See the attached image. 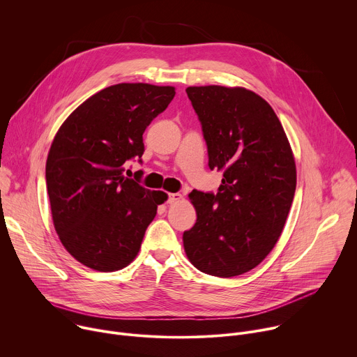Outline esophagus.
I'll list each match as a JSON object with an SVG mask.
<instances>
[{
	"label": "esophagus",
	"mask_w": 357,
	"mask_h": 357,
	"mask_svg": "<svg viewBox=\"0 0 357 357\" xmlns=\"http://www.w3.org/2000/svg\"><path fill=\"white\" fill-rule=\"evenodd\" d=\"M183 199V196L181 193H169L168 195V203H176L181 202Z\"/></svg>",
	"instance_id": "1"
}]
</instances>
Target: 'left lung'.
<instances>
[{"label":"left lung","mask_w":357,"mask_h":357,"mask_svg":"<svg viewBox=\"0 0 357 357\" xmlns=\"http://www.w3.org/2000/svg\"><path fill=\"white\" fill-rule=\"evenodd\" d=\"M209 168L223 171L216 195L193 190L196 223L183 233L189 261L202 273L234 277L274 248L289 213L296 168L285 131L267 101L244 87L192 86Z\"/></svg>","instance_id":"1"}]
</instances>
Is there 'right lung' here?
I'll return each mask as SVG.
<instances>
[{
  "instance_id": "add662e5",
  "label": "right lung",
  "mask_w": 357,
  "mask_h": 357,
  "mask_svg": "<svg viewBox=\"0 0 357 357\" xmlns=\"http://www.w3.org/2000/svg\"><path fill=\"white\" fill-rule=\"evenodd\" d=\"M174 96L172 86L114 84L83 101L56 132L46 160L50 211L62 244L83 266L105 273L127 267L168 199L124 171L142 157L145 128Z\"/></svg>"
}]
</instances>
